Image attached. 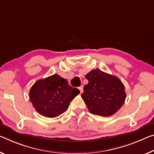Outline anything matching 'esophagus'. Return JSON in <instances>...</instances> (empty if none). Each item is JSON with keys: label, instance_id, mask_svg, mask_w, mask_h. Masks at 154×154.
Here are the masks:
<instances>
[{"label": "esophagus", "instance_id": "obj_1", "mask_svg": "<svg viewBox=\"0 0 154 154\" xmlns=\"http://www.w3.org/2000/svg\"><path fill=\"white\" fill-rule=\"evenodd\" d=\"M79 91H80V94H82V92H83V87L82 86L79 87Z\"/></svg>", "mask_w": 154, "mask_h": 154}]
</instances>
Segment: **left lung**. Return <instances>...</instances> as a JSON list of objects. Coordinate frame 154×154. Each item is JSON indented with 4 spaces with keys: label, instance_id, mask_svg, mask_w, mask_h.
<instances>
[{
    "label": "left lung",
    "instance_id": "1",
    "mask_svg": "<svg viewBox=\"0 0 154 154\" xmlns=\"http://www.w3.org/2000/svg\"><path fill=\"white\" fill-rule=\"evenodd\" d=\"M88 84L81 94L89 112L92 114L109 116L120 109L125 102V86L118 77L99 69L86 75Z\"/></svg>",
    "mask_w": 154,
    "mask_h": 154
}]
</instances>
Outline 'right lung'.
Returning a JSON list of instances; mask_svg holds the SVG:
<instances>
[{
	"instance_id": "right-lung-1",
	"label": "right lung",
	"mask_w": 154,
	"mask_h": 154,
	"mask_svg": "<svg viewBox=\"0 0 154 154\" xmlns=\"http://www.w3.org/2000/svg\"><path fill=\"white\" fill-rule=\"evenodd\" d=\"M79 92V89L70 86L66 79L55 74L33 85L29 100L39 114L54 118L67 110L70 101Z\"/></svg>"
}]
</instances>
